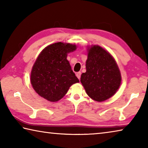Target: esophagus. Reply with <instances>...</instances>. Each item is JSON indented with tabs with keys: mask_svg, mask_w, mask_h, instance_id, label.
I'll list each match as a JSON object with an SVG mask.
<instances>
[{
	"mask_svg": "<svg viewBox=\"0 0 148 148\" xmlns=\"http://www.w3.org/2000/svg\"><path fill=\"white\" fill-rule=\"evenodd\" d=\"M81 74H82V73H81V72H77L76 73V76H77V78H78L79 79H80V77H81Z\"/></svg>",
	"mask_w": 148,
	"mask_h": 148,
	"instance_id": "1",
	"label": "esophagus"
}]
</instances>
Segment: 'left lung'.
I'll return each mask as SVG.
<instances>
[{"label":"left lung","instance_id":"8db88e82","mask_svg":"<svg viewBox=\"0 0 148 148\" xmlns=\"http://www.w3.org/2000/svg\"><path fill=\"white\" fill-rule=\"evenodd\" d=\"M86 72L80 82L87 94L98 102L107 100L116 93L121 84V73L114 59L99 46H92L86 61Z\"/></svg>","mask_w":148,"mask_h":148}]
</instances>
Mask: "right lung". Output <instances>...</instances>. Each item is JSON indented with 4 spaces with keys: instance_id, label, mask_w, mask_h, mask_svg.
I'll use <instances>...</instances> for the list:
<instances>
[{
    "instance_id": "right-lung-1",
    "label": "right lung",
    "mask_w": 148,
    "mask_h": 148,
    "mask_svg": "<svg viewBox=\"0 0 148 148\" xmlns=\"http://www.w3.org/2000/svg\"><path fill=\"white\" fill-rule=\"evenodd\" d=\"M76 49V45L57 42L42 50L31 75L32 87L40 96L50 102L58 101L72 84L79 82L66 59L67 53Z\"/></svg>"
}]
</instances>
